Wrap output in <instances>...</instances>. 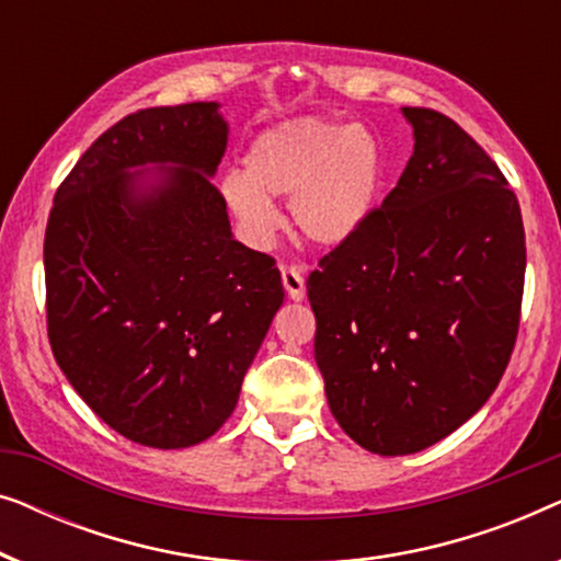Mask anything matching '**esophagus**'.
I'll return each instance as SVG.
<instances>
[{
    "mask_svg": "<svg viewBox=\"0 0 561 561\" xmlns=\"http://www.w3.org/2000/svg\"><path fill=\"white\" fill-rule=\"evenodd\" d=\"M280 280H283V288H286L290 301H301V298L306 296V280H304L301 267L283 265L280 267Z\"/></svg>",
    "mask_w": 561,
    "mask_h": 561,
    "instance_id": "1",
    "label": "esophagus"
}]
</instances>
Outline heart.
<instances>
[{
	"instance_id": "b5f03b06",
	"label": "heart",
	"mask_w": 561,
	"mask_h": 561,
	"mask_svg": "<svg viewBox=\"0 0 561 561\" xmlns=\"http://www.w3.org/2000/svg\"><path fill=\"white\" fill-rule=\"evenodd\" d=\"M382 171L386 156L370 129L350 122L294 119L260 133L244 152V175L225 173L219 188L255 242H267L278 229L271 198H290L296 234L317 248H336L373 214Z\"/></svg>"
}]
</instances>
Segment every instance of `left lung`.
Instances as JSON below:
<instances>
[{"label":"left lung","mask_w":561,"mask_h":561,"mask_svg":"<svg viewBox=\"0 0 561 561\" xmlns=\"http://www.w3.org/2000/svg\"><path fill=\"white\" fill-rule=\"evenodd\" d=\"M413 156L355 237L306 280L329 409L382 457L432 447L474 416L518 336V198L447 114L403 106Z\"/></svg>","instance_id":"8db88e82"}]
</instances>
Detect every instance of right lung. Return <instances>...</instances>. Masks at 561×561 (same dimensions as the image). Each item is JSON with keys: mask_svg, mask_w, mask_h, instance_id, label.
<instances>
[{"mask_svg": "<svg viewBox=\"0 0 561 561\" xmlns=\"http://www.w3.org/2000/svg\"><path fill=\"white\" fill-rule=\"evenodd\" d=\"M217 102L127 114L56 191L45 313L56 363L91 411L156 449L217 432L283 304L275 260L237 242L211 183ZM171 162L144 181L133 167Z\"/></svg>", "mask_w": 561, "mask_h": 561, "instance_id": "obj_1", "label": "right lung"}]
</instances>
